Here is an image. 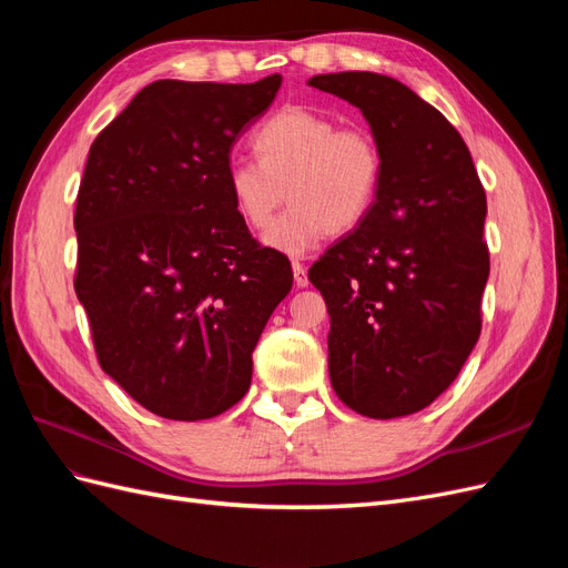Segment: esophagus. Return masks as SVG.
Here are the masks:
<instances>
[{
    "label": "esophagus",
    "mask_w": 568,
    "mask_h": 568,
    "mask_svg": "<svg viewBox=\"0 0 568 568\" xmlns=\"http://www.w3.org/2000/svg\"><path fill=\"white\" fill-rule=\"evenodd\" d=\"M291 267H294V282H296V286H307V270H305V265L301 263V261H294L291 263Z\"/></svg>",
    "instance_id": "esophagus-1"
}]
</instances>
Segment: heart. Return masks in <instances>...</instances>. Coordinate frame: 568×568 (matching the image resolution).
Here are the masks:
<instances>
[{
    "label": "heart",
    "instance_id": "heart-1",
    "mask_svg": "<svg viewBox=\"0 0 568 568\" xmlns=\"http://www.w3.org/2000/svg\"><path fill=\"white\" fill-rule=\"evenodd\" d=\"M255 161L227 168L236 213L263 232L286 199L291 209L265 242L298 255L324 234H346L363 222L379 196L384 153L363 125H341L334 115L288 106L267 118L251 140Z\"/></svg>",
    "mask_w": 568,
    "mask_h": 568
}]
</instances>
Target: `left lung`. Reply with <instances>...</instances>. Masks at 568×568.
<instances>
[{"label":"left lung","mask_w":568,"mask_h":568,"mask_svg":"<svg viewBox=\"0 0 568 568\" xmlns=\"http://www.w3.org/2000/svg\"><path fill=\"white\" fill-rule=\"evenodd\" d=\"M307 84L363 111L384 153L369 215L307 272L332 320V386L357 415L405 417L457 379L478 341L484 184L462 134L403 82L348 71Z\"/></svg>","instance_id":"8db88e82"}]
</instances>
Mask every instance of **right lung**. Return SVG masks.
I'll use <instances>...</instances> for the list:
<instances>
[{
	"mask_svg": "<svg viewBox=\"0 0 568 568\" xmlns=\"http://www.w3.org/2000/svg\"><path fill=\"white\" fill-rule=\"evenodd\" d=\"M282 88L156 80L94 140L75 203V294L101 369L153 415H222L291 291L288 257L236 213L234 142Z\"/></svg>",
	"mask_w": 568,
	"mask_h": 568,
	"instance_id": "add662e5",
	"label": "right lung"
}]
</instances>
